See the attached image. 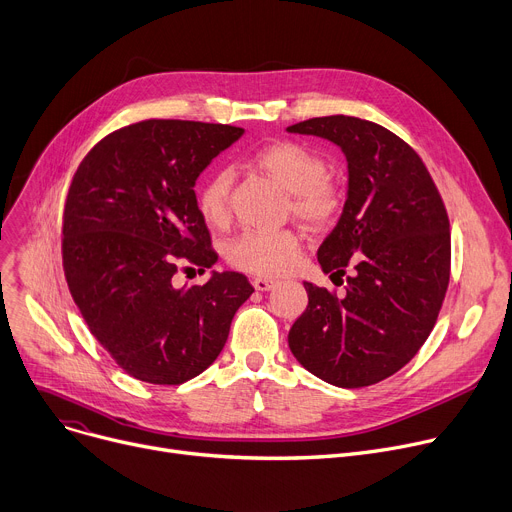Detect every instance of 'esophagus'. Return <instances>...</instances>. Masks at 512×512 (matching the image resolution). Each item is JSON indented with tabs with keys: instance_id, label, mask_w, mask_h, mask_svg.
Listing matches in <instances>:
<instances>
[{
	"instance_id": "34e87169",
	"label": "esophagus",
	"mask_w": 512,
	"mask_h": 512,
	"mask_svg": "<svg viewBox=\"0 0 512 512\" xmlns=\"http://www.w3.org/2000/svg\"><path fill=\"white\" fill-rule=\"evenodd\" d=\"M274 286H276V280H271V278H255V280H253V288L259 290V292L271 290Z\"/></svg>"
}]
</instances>
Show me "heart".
Wrapping results in <instances>:
<instances>
[{"instance_id":"obj_1","label":"heart","mask_w":512,"mask_h":512,"mask_svg":"<svg viewBox=\"0 0 512 512\" xmlns=\"http://www.w3.org/2000/svg\"><path fill=\"white\" fill-rule=\"evenodd\" d=\"M249 164L274 179L288 193V210L315 230L337 222L346 208V183L327 170V160L302 142L280 140L255 150ZM232 177L228 170H214L197 191V210L208 226L222 228L230 216ZM296 228L247 230L226 247L230 265L257 276H280L300 255Z\"/></svg>"}]
</instances>
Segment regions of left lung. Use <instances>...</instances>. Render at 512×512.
Masks as SVG:
<instances>
[{"label": "left lung", "mask_w": 512, "mask_h": 512, "mask_svg": "<svg viewBox=\"0 0 512 512\" xmlns=\"http://www.w3.org/2000/svg\"><path fill=\"white\" fill-rule=\"evenodd\" d=\"M288 131L331 140L350 170L344 214L317 253L346 292L304 282L288 346L319 379L368 387L410 362L438 319L451 278L445 201L418 152L379 123L329 115Z\"/></svg>", "instance_id": "1"}]
</instances>
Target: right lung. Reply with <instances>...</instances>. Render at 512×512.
I'll list each match as a JSON object with an SVG mask.
<instances>
[{
    "label": "right lung",
    "mask_w": 512,
    "mask_h": 512,
    "mask_svg": "<svg viewBox=\"0 0 512 512\" xmlns=\"http://www.w3.org/2000/svg\"><path fill=\"white\" fill-rule=\"evenodd\" d=\"M245 129L146 119L105 135L65 197L61 259L90 329L129 377L181 385L222 352L234 313L255 290L238 271L177 288L181 265L218 259L193 185Z\"/></svg>",
    "instance_id": "obj_1"
}]
</instances>
